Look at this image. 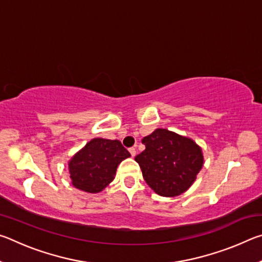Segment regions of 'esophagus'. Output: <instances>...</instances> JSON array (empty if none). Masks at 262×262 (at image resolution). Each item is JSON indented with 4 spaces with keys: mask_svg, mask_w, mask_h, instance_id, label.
Segmentation results:
<instances>
[{
    "mask_svg": "<svg viewBox=\"0 0 262 262\" xmlns=\"http://www.w3.org/2000/svg\"><path fill=\"white\" fill-rule=\"evenodd\" d=\"M129 152H130V155H132V157H134L135 155H136V149L133 147V148H129Z\"/></svg>",
    "mask_w": 262,
    "mask_h": 262,
    "instance_id": "obj_1",
    "label": "esophagus"
}]
</instances>
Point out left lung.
I'll return each mask as SVG.
<instances>
[{
  "label": "left lung",
  "instance_id": "obj_1",
  "mask_svg": "<svg viewBox=\"0 0 262 262\" xmlns=\"http://www.w3.org/2000/svg\"><path fill=\"white\" fill-rule=\"evenodd\" d=\"M145 150L135 157L150 188L161 196L186 192L203 166L202 150L189 137L158 128L142 140Z\"/></svg>",
  "mask_w": 262,
  "mask_h": 262
}]
</instances>
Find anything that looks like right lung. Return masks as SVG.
<instances>
[{"label": "right lung", "instance_id": "right-lung-1", "mask_svg": "<svg viewBox=\"0 0 262 262\" xmlns=\"http://www.w3.org/2000/svg\"><path fill=\"white\" fill-rule=\"evenodd\" d=\"M130 157L120 141L96 137L68 163L72 184L88 193H99L114 179L117 167Z\"/></svg>", "mask_w": 262, "mask_h": 262}]
</instances>
